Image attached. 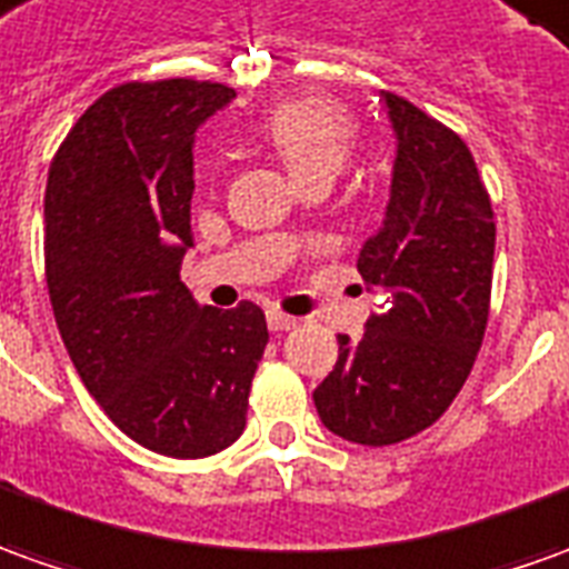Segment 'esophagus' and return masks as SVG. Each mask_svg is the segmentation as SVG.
I'll use <instances>...</instances> for the list:
<instances>
[{"instance_id":"esophagus-1","label":"esophagus","mask_w":569,"mask_h":569,"mask_svg":"<svg viewBox=\"0 0 569 569\" xmlns=\"http://www.w3.org/2000/svg\"><path fill=\"white\" fill-rule=\"evenodd\" d=\"M266 325H269V331H291V328H297V319L278 312V309H269L266 312Z\"/></svg>"}]
</instances>
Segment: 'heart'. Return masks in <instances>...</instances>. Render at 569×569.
I'll use <instances>...</instances> for the list:
<instances>
[{"label": "heart", "mask_w": 569, "mask_h": 569, "mask_svg": "<svg viewBox=\"0 0 569 569\" xmlns=\"http://www.w3.org/2000/svg\"><path fill=\"white\" fill-rule=\"evenodd\" d=\"M257 142L276 154L293 182L337 176L350 158L356 127L343 108L319 96L281 101L253 129Z\"/></svg>", "instance_id": "1"}]
</instances>
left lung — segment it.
Segmentation results:
<instances>
[{
	"mask_svg": "<svg viewBox=\"0 0 569 569\" xmlns=\"http://www.w3.org/2000/svg\"><path fill=\"white\" fill-rule=\"evenodd\" d=\"M397 139L390 201L359 250V276L387 293L366 335H337L335 371L316 387L322 425L390 446L452 406L483 343L496 222L468 144L406 98L381 96Z\"/></svg>",
	"mask_w": 569,
	"mask_h": 569,
	"instance_id": "left-lung-1",
	"label": "left lung"
}]
</instances>
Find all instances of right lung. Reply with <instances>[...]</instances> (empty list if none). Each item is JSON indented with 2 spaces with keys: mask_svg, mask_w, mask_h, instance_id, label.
Instances as JSON below:
<instances>
[{
  "mask_svg": "<svg viewBox=\"0 0 569 569\" xmlns=\"http://www.w3.org/2000/svg\"><path fill=\"white\" fill-rule=\"evenodd\" d=\"M222 82H127L58 148L46 186V281L70 362L113 425L151 452L207 458L247 425L269 343L257 303L201 307L179 281L194 132Z\"/></svg>",
  "mask_w": 569,
  "mask_h": 569,
  "instance_id": "obj_1",
  "label": "right lung"
}]
</instances>
